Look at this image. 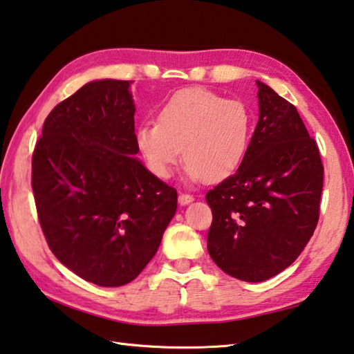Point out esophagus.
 Returning a JSON list of instances; mask_svg holds the SVG:
<instances>
[{
	"label": "esophagus",
	"mask_w": 354,
	"mask_h": 354,
	"mask_svg": "<svg viewBox=\"0 0 354 354\" xmlns=\"http://www.w3.org/2000/svg\"><path fill=\"white\" fill-rule=\"evenodd\" d=\"M178 199H179V204L185 205V204L194 201V196H192L190 194H184V192H181V194H179V196H178Z\"/></svg>",
	"instance_id": "1"
}]
</instances>
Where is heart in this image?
<instances>
[{
  "label": "heart",
  "instance_id": "b5f03b06",
  "mask_svg": "<svg viewBox=\"0 0 354 354\" xmlns=\"http://www.w3.org/2000/svg\"><path fill=\"white\" fill-rule=\"evenodd\" d=\"M252 130V113L241 100L187 88L164 102L158 122L139 125L134 140L149 170L159 179L171 176L184 149L187 178L214 184L239 170Z\"/></svg>",
  "mask_w": 354,
  "mask_h": 354
}]
</instances>
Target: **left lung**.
Here are the masks:
<instances>
[{
  "label": "left lung",
  "instance_id": "8db88e82",
  "mask_svg": "<svg viewBox=\"0 0 354 354\" xmlns=\"http://www.w3.org/2000/svg\"><path fill=\"white\" fill-rule=\"evenodd\" d=\"M260 115L234 175L207 192V250L216 266L263 281L300 255L316 230L324 187L319 147L292 104L261 82Z\"/></svg>",
  "mask_w": 354,
  "mask_h": 354
}]
</instances>
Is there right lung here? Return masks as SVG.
Segmentation results:
<instances>
[{
	"mask_svg": "<svg viewBox=\"0 0 354 354\" xmlns=\"http://www.w3.org/2000/svg\"><path fill=\"white\" fill-rule=\"evenodd\" d=\"M127 80H95L44 120L32 190L49 249L99 286L130 283L155 257L176 190L140 164Z\"/></svg>",
	"mask_w": 354,
	"mask_h": 354,
	"instance_id": "obj_1",
	"label": "right lung"
}]
</instances>
